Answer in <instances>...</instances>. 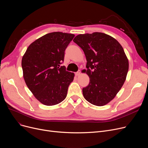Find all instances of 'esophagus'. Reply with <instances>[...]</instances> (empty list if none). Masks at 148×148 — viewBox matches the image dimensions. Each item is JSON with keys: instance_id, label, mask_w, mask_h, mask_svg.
<instances>
[{"instance_id": "esophagus-1", "label": "esophagus", "mask_w": 148, "mask_h": 148, "mask_svg": "<svg viewBox=\"0 0 148 148\" xmlns=\"http://www.w3.org/2000/svg\"><path fill=\"white\" fill-rule=\"evenodd\" d=\"M80 74H81L80 70H79V71L78 72H77V73H75V75H76V76H79V75H80Z\"/></svg>"}]
</instances>
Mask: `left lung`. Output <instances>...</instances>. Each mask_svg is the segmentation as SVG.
Returning a JSON list of instances; mask_svg holds the SVG:
<instances>
[{
    "instance_id": "left-lung-1",
    "label": "left lung",
    "mask_w": 148,
    "mask_h": 148,
    "mask_svg": "<svg viewBox=\"0 0 148 148\" xmlns=\"http://www.w3.org/2000/svg\"><path fill=\"white\" fill-rule=\"evenodd\" d=\"M73 41L82 48L86 56L89 77L83 95L88 102L103 106L117 95L126 80L128 59L119 42L112 36L101 32L80 34Z\"/></svg>"
}]
</instances>
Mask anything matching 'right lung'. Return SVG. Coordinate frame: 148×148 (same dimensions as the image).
Instances as JSON below:
<instances>
[{"label":"right lung","mask_w":148,"mask_h":148,"mask_svg":"<svg viewBox=\"0 0 148 148\" xmlns=\"http://www.w3.org/2000/svg\"><path fill=\"white\" fill-rule=\"evenodd\" d=\"M74 36L60 32L47 34L31 43L23 56V78L34 97L44 105L58 104L66 97L74 73L60 65Z\"/></svg>","instance_id":"add662e5"}]
</instances>
